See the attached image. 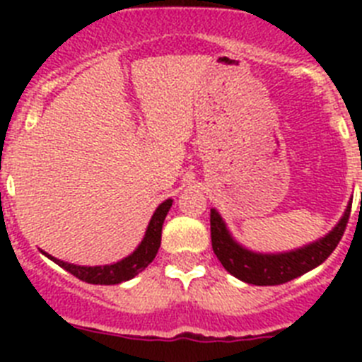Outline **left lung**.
<instances>
[{"mask_svg":"<svg viewBox=\"0 0 362 362\" xmlns=\"http://www.w3.org/2000/svg\"><path fill=\"white\" fill-rule=\"evenodd\" d=\"M351 203H348L343 217L325 238L290 252L263 254L243 246L233 239L228 226L216 209L210 210V232H212L214 254L233 277L255 286H276L288 283L306 272L322 264L335 250L350 217Z\"/></svg>","mask_w":362,"mask_h":362,"instance_id":"8db88e82","label":"left lung"}]
</instances>
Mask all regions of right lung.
Here are the masks:
<instances>
[{
    "label": "right lung",
    "instance_id": "obj_1",
    "mask_svg": "<svg viewBox=\"0 0 362 362\" xmlns=\"http://www.w3.org/2000/svg\"><path fill=\"white\" fill-rule=\"evenodd\" d=\"M172 206V199H166L159 204L156 212H153L152 219H150L148 226H146L145 238L143 241L137 245L136 250L130 255H127L124 259L117 261V263L112 264H103V267H81V264H72L62 261V259H56L54 255L47 254V252L40 250L41 254L47 255L50 261H54L56 264L66 270L69 274L76 276L78 279L85 281V283L90 284H119L123 281H129L132 277H136L139 272L145 270L150 263L153 261L156 254H158L159 246H161V230L163 223H165V217L168 214Z\"/></svg>",
    "mask_w": 362,
    "mask_h": 362
}]
</instances>
